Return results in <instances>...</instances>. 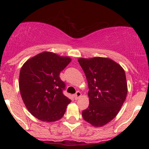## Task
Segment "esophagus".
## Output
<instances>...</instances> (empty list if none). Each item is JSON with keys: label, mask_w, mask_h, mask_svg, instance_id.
<instances>
[{"label": "esophagus", "mask_w": 149, "mask_h": 149, "mask_svg": "<svg viewBox=\"0 0 149 149\" xmlns=\"http://www.w3.org/2000/svg\"><path fill=\"white\" fill-rule=\"evenodd\" d=\"M80 97H81V92L79 91L77 92L74 95V98H75V100H78Z\"/></svg>", "instance_id": "obj_1"}]
</instances>
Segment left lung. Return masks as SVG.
Wrapping results in <instances>:
<instances>
[{
  "label": "left lung",
  "instance_id": "8db88e82",
  "mask_svg": "<svg viewBox=\"0 0 149 149\" xmlns=\"http://www.w3.org/2000/svg\"><path fill=\"white\" fill-rule=\"evenodd\" d=\"M78 61L89 88L90 104L82 116L94 127H102L117 116L125 100V73L120 65L109 58H79Z\"/></svg>",
  "mask_w": 149,
  "mask_h": 149
}]
</instances>
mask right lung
<instances>
[{
	"label": "right lung",
	"instance_id": "add662e5",
	"mask_svg": "<svg viewBox=\"0 0 149 149\" xmlns=\"http://www.w3.org/2000/svg\"><path fill=\"white\" fill-rule=\"evenodd\" d=\"M71 61L69 57L42 52L22 66L19 79L22 100L31 115L40 120L54 122L64 115L71 100L63 94L65 83L59 73Z\"/></svg>",
	"mask_w": 149,
	"mask_h": 149
}]
</instances>
